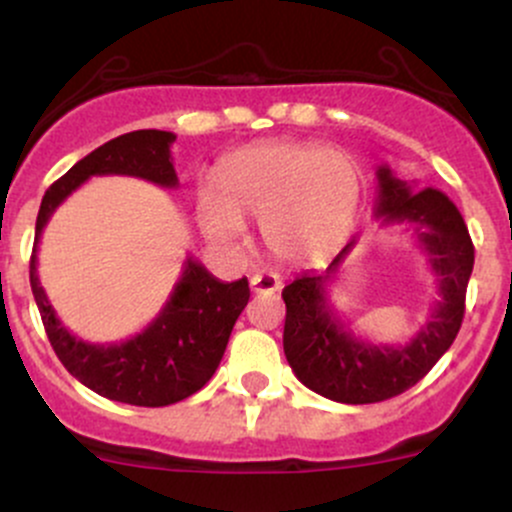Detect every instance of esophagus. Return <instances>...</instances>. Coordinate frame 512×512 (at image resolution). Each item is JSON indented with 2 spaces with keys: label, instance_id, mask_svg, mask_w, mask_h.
Segmentation results:
<instances>
[{
  "label": "esophagus",
  "instance_id": "esophagus-1",
  "mask_svg": "<svg viewBox=\"0 0 512 512\" xmlns=\"http://www.w3.org/2000/svg\"><path fill=\"white\" fill-rule=\"evenodd\" d=\"M250 287L255 294H274L279 292L282 282H279L277 274L272 272H257L250 277Z\"/></svg>",
  "mask_w": 512,
  "mask_h": 512
}]
</instances>
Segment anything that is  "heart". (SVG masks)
<instances>
[{
	"mask_svg": "<svg viewBox=\"0 0 512 512\" xmlns=\"http://www.w3.org/2000/svg\"><path fill=\"white\" fill-rule=\"evenodd\" d=\"M363 174L351 154L321 144L272 139L235 149L215 169V191L198 196L208 238H240L242 218L262 220L272 252L282 257L328 250L353 228Z\"/></svg>",
	"mask_w": 512,
	"mask_h": 512,
	"instance_id": "heart-1",
	"label": "heart"
}]
</instances>
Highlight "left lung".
<instances>
[{"label":"left lung","mask_w":512,"mask_h":512,"mask_svg":"<svg viewBox=\"0 0 512 512\" xmlns=\"http://www.w3.org/2000/svg\"><path fill=\"white\" fill-rule=\"evenodd\" d=\"M383 223L414 225L429 267L437 274L439 301L432 319L405 346H375L353 336L328 306V282L353 250L348 242L326 272H304L282 292L287 304L284 355L309 390L343 405H370L417 385L449 351L464 321L466 287L473 270V242L459 208L437 188L414 191L390 166L378 169V206Z\"/></svg>","instance_id":"8db88e82"}]
</instances>
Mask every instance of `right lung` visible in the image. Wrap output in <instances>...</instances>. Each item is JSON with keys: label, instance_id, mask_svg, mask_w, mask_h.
Segmentation results:
<instances>
[{"label": "right lung", "instance_id": "1", "mask_svg": "<svg viewBox=\"0 0 512 512\" xmlns=\"http://www.w3.org/2000/svg\"><path fill=\"white\" fill-rule=\"evenodd\" d=\"M176 134L137 129L110 139L80 159L43 196L31 252V292L58 360L85 387L115 402L166 407L186 400L213 378L230 331L250 299L247 279L220 282L188 257L184 274L157 319L125 343H85L58 321L36 274V245L53 211L90 176H137L157 186H179L171 144Z\"/></svg>", "mask_w": 512, "mask_h": 512}]
</instances>
